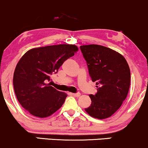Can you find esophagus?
<instances>
[{"mask_svg": "<svg viewBox=\"0 0 148 148\" xmlns=\"http://www.w3.org/2000/svg\"><path fill=\"white\" fill-rule=\"evenodd\" d=\"M72 95L74 96V97H79L80 95H81V93H80V92L72 93Z\"/></svg>", "mask_w": 148, "mask_h": 148, "instance_id": "1", "label": "esophagus"}]
</instances>
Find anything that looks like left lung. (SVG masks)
Masks as SVG:
<instances>
[{"instance_id": "left-lung-1", "label": "left lung", "mask_w": 148, "mask_h": 148, "mask_svg": "<svg viewBox=\"0 0 148 148\" xmlns=\"http://www.w3.org/2000/svg\"><path fill=\"white\" fill-rule=\"evenodd\" d=\"M87 62L92 81L96 82L97 93L90 95L92 103L85 111L97 119L111 117L126 99L130 86V69L121 54L97 45L80 47Z\"/></svg>"}]
</instances>
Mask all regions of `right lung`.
I'll return each instance as SVG.
<instances>
[{"label":"right lung","instance_id":"right-lung-1","mask_svg":"<svg viewBox=\"0 0 148 148\" xmlns=\"http://www.w3.org/2000/svg\"><path fill=\"white\" fill-rule=\"evenodd\" d=\"M77 51L78 47L73 45L47 46L30 49L20 59L13 85L18 102L30 114L46 118L62 106L67 95L47 82Z\"/></svg>","mask_w":148,"mask_h":148}]
</instances>
